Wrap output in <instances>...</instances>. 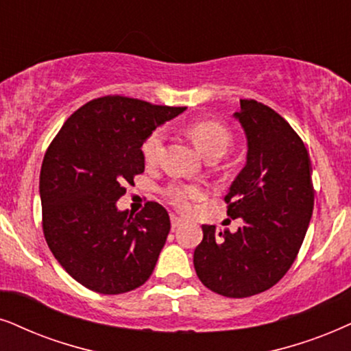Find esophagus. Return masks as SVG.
Here are the masks:
<instances>
[{
  "instance_id": "obj_1",
  "label": "esophagus",
  "mask_w": 351,
  "mask_h": 351,
  "mask_svg": "<svg viewBox=\"0 0 351 351\" xmlns=\"http://www.w3.org/2000/svg\"><path fill=\"white\" fill-rule=\"evenodd\" d=\"M170 219H171V227H173V228L181 227V225H183V221H184L183 219H180V217L175 215V214H171Z\"/></svg>"
}]
</instances>
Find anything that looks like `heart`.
Here are the masks:
<instances>
[{
    "mask_svg": "<svg viewBox=\"0 0 351 351\" xmlns=\"http://www.w3.org/2000/svg\"><path fill=\"white\" fill-rule=\"evenodd\" d=\"M191 137L196 143L199 150L208 157V155H221L228 149L232 143V132L225 124L214 119H202L194 123L189 128ZM163 143H165V130L163 128H154L144 139L141 150L147 165H155L160 158ZM165 196L171 206H175L181 212H188L193 204L204 196V189L197 184L186 183H171L165 188Z\"/></svg>",
    "mask_w": 351,
    "mask_h": 351,
    "instance_id": "heart-1",
    "label": "heart"
}]
</instances>
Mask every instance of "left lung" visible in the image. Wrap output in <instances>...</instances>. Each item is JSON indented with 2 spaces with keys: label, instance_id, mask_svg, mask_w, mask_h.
<instances>
[{
  "label": "left lung",
  "instance_id": "left-lung-1",
  "mask_svg": "<svg viewBox=\"0 0 351 351\" xmlns=\"http://www.w3.org/2000/svg\"><path fill=\"white\" fill-rule=\"evenodd\" d=\"M234 117L246 132L247 157L225 202L241 225L233 233L202 225L194 269L208 290L246 298L272 288L295 263L313 215L314 188L304 143L280 114L243 99Z\"/></svg>",
  "mask_w": 351,
  "mask_h": 351
}]
</instances>
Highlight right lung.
I'll return each instance as SVG.
<instances>
[{"instance_id": "obj_1", "label": "right lung", "mask_w": 351, "mask_h": 351, "mask_svg": "<svg viewBox=\"0 0 351 351\" xmlns=\"http://www.w3.org/2000/svg\"><path fill=\"white\" fill-rule=\"evenodd\" d=\"M183 112L99 97L71 114L48 145L40 171L43 234L61 267L88 290L126 293L152 275L170 232L168 212L150 201L132 215L117 201L144 171L141 145L149 132Z\"/></svg>"}]
</instances>
